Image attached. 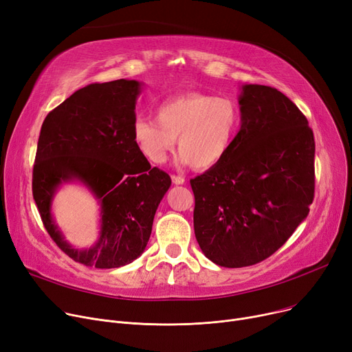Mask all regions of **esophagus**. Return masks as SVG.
Masks as SVG:
<instances>
[{"label": "esophagus", "instance_id": "1", "mask_svg": "<svg viewBox=\"0 0 352 352\" xmlns=\"http://www.w3.org/2000/svg\"><path fill=\"white\" fill-rule=\"evenodd\" d=\"M171 179H173V182L175 184V186H181V184L186 182V178L181 177V175H171Z\"/></svg>", "mask_w": 352, "mask_h": 352}]
</instances>
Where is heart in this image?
<instances>
[{
    "label": "heart",
    "instance_id": "b5f03b06",
    "mask_svg": "<svg viewBox=\"0 0 352 352\" xmlns=\"http://www.w3.org/2000/svg\"><path fill=\"white\" fill-rule=\"evenodd\" d=\"M241 122V107L234 98L187 92L160 104L157 118L138 117L133 138L148 161L162 164L178 137V161L207 170L228 155Z\"/></svg>",
    "mask_w": 352,
    "mask_h": 352
}]
</instances>
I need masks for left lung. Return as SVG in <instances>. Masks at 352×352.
<instances>
[{
	"instance_id": "obj_1",
	"label": "left lung",
	"mask_w": 352,
	"mask_h": 352,
	"mask_svg": "<svg viewBox=\"0 0 352 352\" xmlns=\"http://www.w3.org/2000/svg\"><path fill=\"white\" fill-rule=\"evenodd\" d=\"M243 122L228 155L191 179L194 231L214 264L264 261L307 218L314 199L316 141L305 116L281 91L245 84Z\"/></svg>"
}]
</instances>
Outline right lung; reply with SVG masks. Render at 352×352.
<instances>
[{
  "mask_svg": "<svg viewBox=\"0 0 352 352\" xmlns=\"http://www.w3.org/2000/svg\"><path fill=\"white\" fill-rule=\"evenodd\" d=\"M142 84L117 80L89 84L45 117L32 170V195L50 236L87 267L133 263L150 239L155 211L171 187L170 175L151 168L133 138ZM78 180L100 206L98 243L84 250L67 244L50 208L63 183Z\"/></svg>",
  "mask_w": 352,
  "mask_h": 352,
  "instance_id": "obj_1",
  "label": "right lung"
}]
</instances>
